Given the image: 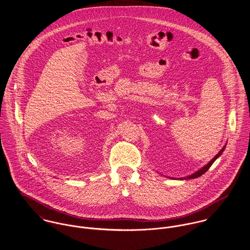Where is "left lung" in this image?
<instances>
[{
  "label": "left lung",
  "mask_w": 250,
  "mask_h": 250,
  "mask_svg": "<svg viewBox=\"0 0 250 250\" xmlns=\"http://www.w3.org/2000/svg\"><path fill=\"white\" fill-rule=\"evenodd\" d=\"M225 148H226V145L224 146V148L213 158V159H211L205 166H204L202 169H200L199 171H197V172H195L194 174H192V175H190V176H188V177H186V178H184V179H181V180H187V179H196V178H199V177H201L203 174H205V172L211 167V165L214 163V161L216 160V159H218L222 154H223V152H224V150H225ZM171 179H173V178H171Z\"/></svg>",
  "instance_id": "1"
}]
</instances>
